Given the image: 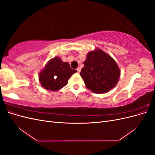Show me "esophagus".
<instances>
[{
    "instance_id": "esophagus-1",
    "label": "esophagus",
    "mask_w": 155,
    "mask_h": 155,
    "mask_svg": "<svg viewBox=\"0 0 155 155\" xmlns=\"http://www.w3.org/2000/svg\"><path fill=\"white\" fill-rule=\"evenodd\" d=\"M77 72H78V73H79V72H81V68H79V67H78L77 69Z\"/></svg>"
}]
</instances>
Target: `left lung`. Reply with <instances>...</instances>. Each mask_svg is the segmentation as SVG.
I'll return each mask as SVG.
<instances>
[{"label": "left lung", "mask_w": 155, "mask_h": 155, "mask_svg": "<svg viewBox=\"0 0 155 155\" xmlns=\"http://www.w3.org/2000/svg\"><path fill=\"white\" fill-rule=\"evenodd\" d=\"M83 64L80 76L87 88L93 92H107L118 83L120 76L118 64L101 50L89 52Z\"/></svg>", "instance_id": "1"}]
</instances>
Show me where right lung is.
Instances as JSON below:
<instances>
[{
	"label": "right lung",
	"mask_w": 155,
	"mask_h": 155,
	"mask_svg": "<svg viewBox=\"0 0 155 155\" xmlns=\"http://www.w3.org/2000/svg\"><path fill=\"white\" fill-rule=\"evenodd\" d=\"M76 72L70 68L69 63L56 57L50 59L40 72L39 81L46 90L57 91L66 85L70 76Z\"/></svg>",
	"instance_id": "1"
}]
</instances>
